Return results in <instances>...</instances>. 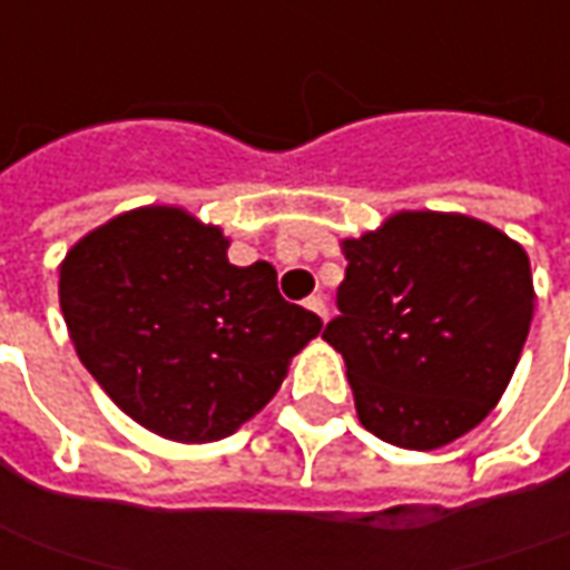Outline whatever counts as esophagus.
Returning <instances> with one entry per match:
<instances>
[{
  "label": "esophagus",
  "instance_id": "34e87169",
  "mask_svg": "<svg viewBox=\"0 0 570 570\" xmlns=\"http://www.w3.org/2000/svg\"><path fill=\"white\" fill-rule=\"evenodd\" d=\"M305 308L315 312L322 322H327V299H324V296H308V299H305Z\"/></svg>",
  "mask_w": 570,
  "mask_h": 570
}]
</instances>
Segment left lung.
Listing matches in <instances>:
<instances>
[{
    "mask_svg": "<svg viewBox=\"0 0 570 570\" xmlns=\"http://www.w3.org/2000/svg\"><path fill=\"white\" fill-rule=\"evenodd\" d=\"M344 255L341 315L322 337L344 356L360 422L410 451L476 429L530 334L527 252L466 214L401 210Z\"/></svg>",
    "mask_w": 570,
    "mask_h": 570,
    "instance_id": "obj_1",
    "label": "left lung"
}]
</instances>
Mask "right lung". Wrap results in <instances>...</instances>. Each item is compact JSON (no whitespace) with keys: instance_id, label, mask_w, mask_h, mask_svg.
<instances>
[{"instance_id":"1","label":"right lung","mask_w":570,"mask_h":570,"mask_svg":"<svg viewBox=\"0 0 570 570\" xmlns=\"http://www.w3.org/2000/svg\"><path fill=\"white\" fill-rule=\"evenodd\" d=\"M220 226L135 207L59 265L78 360L112 403L169 442H217L265 406L322 318L286 303L267 262L229 265Z\"/></svg>"}]
</instances>
